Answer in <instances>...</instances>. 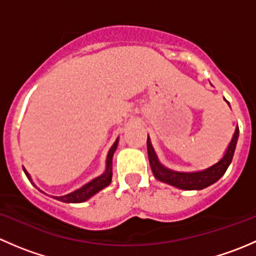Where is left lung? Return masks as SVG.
Wrapping results in <instances>:
<instances>
[{
	"mask_svg": "<svg viewBox=\"0 0 256 256\" xmlns=\"http://www.w3.org/2000/svg\"><path fill=\"white\" fill-rule=\"evenodd\" d=\"M226 104L229 105V102H226ZM238 138L239 128L236 126L233 138H232V141L229 142L228 147H226L223 157L218 162H216V164H213L212 166H209L204 170H198V171L192 172H180L168 168V167L164 166L160 162L156 151H154L151 140H150V136H147V154H148V161L152 170V174H154V176L157 180H161V182L167 183L170 186H174V187L180 188V190H200L203 188H207L210 184H213V183H216L219 178L226 174V170H228L229 164H232V160H233L234 151H236V142H238Z\"/></svg>",
	"mask_w": 256,
	"mask_h": 256,
	"instance_id": "1",
	"label": "left lung"
}]
</instances>
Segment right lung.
Wrapping results in <instances>:
<instances>
[{
    "label": "right lung",
    "instance_id": "right-lung-1",
    "mask_svg": "<svg viewBox=\"0 0 256 256\" xmlns=\"http://www.w3.org/2000/svg\"><path fill=\"white\" fill-rule=\"evenodd\" d=\"M118 138H116V141L112 144V146L110 147L109 152H108L106 164H105V171L102 172L100 176L92 178V180H89L88 183H85L84 186H82V187L78 188V190H73V192L68 193V194L50 196V197L54 198V200H60V202H64V203H82V202H85V200H88L89 198H92V196L96 194V193L100 192L102 190H104L105 187H108V186L112 183V156H114V154H115L116 148H118ZM23 171H24L26 176H27L28 180L32 182V184L34 186V187H37V186L33 183L32 177H30V174H28L27 170H26L24 167H23ZM38 190H40V188H38ZM40 192L44 193L43 190H40ZM44 194H46V193H44Z\"/></svg>",
    "mask_w": 256,
    "mask_h": 256
}]
</instances>
